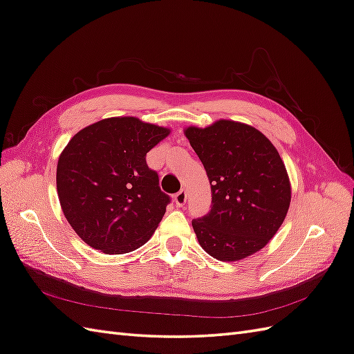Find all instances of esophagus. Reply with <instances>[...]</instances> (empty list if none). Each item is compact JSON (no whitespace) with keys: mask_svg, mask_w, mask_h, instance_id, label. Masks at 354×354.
I'll return each mask as SVG.
<instances>
[{"mask_svg":"<svg viewBox=\"0 0 354 354\" xmlns=\"http://www.w3.org/2000/svg\"><path fill=\"white\" fill-rule=\"evenodd\" d=\"M186 199H187L186 189H181L180 192H177V194L174 195V202H176V205H178V207H183L186 203Z\"/></svg>","mask_w":354,"mask_h":354,"instance_id":"34e87169","label":"esophagus"}]
</instances>
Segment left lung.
Here are the masks:
<instances>
[{
	"instance_id": "8db88e82",
	"label": "left lung",
	"mask_w": 354,
	"mask_h": 354,
	"mask_svg": "<svg viewBox=\"0 0 354 354\" xmlns=\"http://www.w3.org/2000/svg\"><path fill=\"white\" fill-rule=\"evenodd\" d=\"M211 186V209L192 220L201 246L220 261L260 251L281 224L291 202L286 168L269 138L234 121H217L185 131Z\"/></svg>"
}]
</instances>
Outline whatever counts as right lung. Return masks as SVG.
Returning a JSON list of instances; mask_svg holds the SVG:
<instances>
[{
  "label": "right lung",
  "instance_id": "1",
  "mask_svg": "<svg viewBox=\"0 0 354 354\" xmlns=\"http://www.w3.org/2000/svg\"><path fill=\"white\" fill-rule=\"evenodd\" d=\"M168 134V128L124 116L71 138L59 158L57 195L72 229L91 248L125 254L152 236L171 198L146 153Z\"/></svg>",
  "mask_w": 354,
  "mask_h": 354
}]
</instances>
